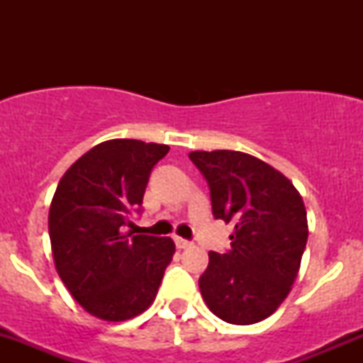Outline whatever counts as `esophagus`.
<instances>
[{"instance_id": "esophagus-1", "label": "esophagus", "mask_w": 363, "mask_h": 363, "mask_svg": "<svg viewBox=\"0 0 363 363\" xmlns=\"http://www.w3.org/2000/svg\"><path fill=\"white\" fill-rule=\"evenodd\" d=\"M175 246L179 247V250H186V247H189L191 246V242H189V240H186V239H182V237H175Z\"/></svg>"}]
</instances>
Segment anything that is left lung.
I'll list each match as a JSON object with an SVG mask.
<instances>
[{"label": "left lung", "mask_w": 363, "mask_h": 363, "mask_svg": "<svg viewBox=\"0 0 363 363\" xmlns=\"http://www.w3.org/2000/svg\"><path fill=\"white\" fill-rule=\"evenodd\" d=\"M211 189L212 214L233 223L232 250L208 252L199 286L226 323L269 318L291 290L307 244L302 196L281 172L239 151L189 152Z\"/></svg>", "instance_id": "1"}]
</instances>
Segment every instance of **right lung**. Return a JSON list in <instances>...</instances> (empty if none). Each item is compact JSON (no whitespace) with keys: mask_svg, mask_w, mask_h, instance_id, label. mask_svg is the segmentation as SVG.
<instances>
[{"mask_svg":"<svg viewBox=\"0 0 363 363\" xmlns=\"http://www.w3.org/2000/svg\"><path fill=\"white\" fill-rule=\"evenodd\" d=\"M170 147L116 138L79 158L57 184L49 235L61 281L93 316L124 321L151 306L172 262L170 237L124 232Z\"/></svg>","mask_w":363,"mask_h":363,"instance_id":"1","label":"right lung"}]
</instances>
